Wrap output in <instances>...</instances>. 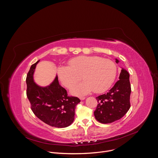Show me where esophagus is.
<instances>
[{
    "mask_svg": "<svg viewBox=\"0 0 158 158\" xmlns=\"http://www.w3.org/2000/svg\"><path fill=\"white\" fill-rule=\"evenodd\" d=\"M79 99H81V101H82V100H84V99H85V97H83V96H82V97H80V98H79Z\"/></svg>",
    "mask_w": 158,
    "mask_h": 158,
    "instance_id": "obj_1",
    "label": "esophagus"
}]
</instances>
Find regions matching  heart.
<instances>
[{"mask_svg": "<svg viewBox=\"0 0 158 158\" xmlns=\"http://www.w3.org/2000/svg\"><path fill=\"white\" fill-rule=\"evenodd\" d=\"M117 72L116 64L110 59L93 56H79L71 59L68 66H59L57 75L60 83L71 89L82 77L85 80L77 84L73 93L83 94L93 90L96 93H102L113 83Z\"/></svg>", "mask_w": 158, "mask_h": 158, "instance_id": "heart-1", "label": "heart"}]
</instances>
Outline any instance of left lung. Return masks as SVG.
<instances>
[{
    "label": "left lung",
    "mask_w": 158,
    "mask_h": 158,
    "mask_svg": "<svg viewBox=\"0 0 158 158\" xmlns=\"http://www.w3.org/2000/svg\"><path fill=\"white\" fill-rule=\"evenodd\" d=\"M116 60L118 63L119 60ZM119 78L108 93L96 98L98 104L94 114L101 123L108 124L120 119L131 107V87L128 72L122 68Z\"/></svg>",
    "instance_id": "left-lung-1"
}]
</instances>
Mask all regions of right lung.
<instances>
[{"mask_svg":"<svg viewBox=\"0 0 158 158\" xmlns=\"http://www.w3.org/2000/svg\"><path fill=\"white\" fill-rule=\"evenodd\" d=\"M32 64L27 74V97L34 114L42 121L55 127L70 126L74 121L75 108L81 100L69 96L66 90L59 83L58 77L49 86L42 87L33 80L37 64Z\"/></svg>","mask_w":158,"mask_h":158,"instance_id":"right-lung-1","label":"right lung"}]
</instances>
